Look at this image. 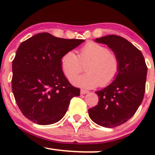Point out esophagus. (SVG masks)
<instances>
[{
	"mask_svg": "<svg viewBox=\"0 0 155 155\" xmlns=\"http://www.w3.org/2000/svg\"><path fill=\"white\" fill-rule=\"evenodd\" d=\"M88 93L87 90H81V95H85V94Z\"/></svg>",
	"mask_w": 155,
	"mask_h": 155,
	"instance_id": "esophagus-1",
	"label": "esophagus"
}]
</instances>
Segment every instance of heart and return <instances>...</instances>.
<instances>
[{
	"label": "heart",
	"mask_w": 155,
	"mask_h": 155,
	"mask_svg": "<svg viewBox=\"0 0 155 155\" xmlns=\"http://www.w3.org/2000/svg\"><path fill=\"white\" fill-rule=\"evenodd\" d=\"M60 63L64 75L68 79L81 72V64H86V74L71 79L74 85L84 89L95 88L100 84L107 86L116 79L120 71L117 55L105 46L95 42L83 46L79 56L74 51H67Z\"/></svg>",
	"instance_id": "obj_1"
}]
</instances>
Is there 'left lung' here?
<instances>
[{
	"label": "left lung",
	"instance_id": "obj_1",
	"mask_svg": "<svg viewBox=\"0 0 155 155\" xmlns=\"http://www.w3.org/2000/svg\"><path fill=\"white\" fill-rule=\"evenodd\" d=\"M95 41L107 45L120 62L116 79L106 87L95 92L98 104L88 110L89 116L95 123L111 128L130 120L141 104L147 67L141 51L127 39L109 35L95 38Z\"/></svg>",
	"mask_w": 155,
	"mask_h": 155
}]
</instances>
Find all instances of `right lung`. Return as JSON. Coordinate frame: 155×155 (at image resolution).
<instances>
[{
  "label": "right lung",
  "mask_w": 155,
  "mask_h": 155,
  "mask_svg": "<svg viewBox=\"0 0 155 155\" xmlns=\"http://www.w3.org/2000/svg\"><path fill=\"white\" fill-rule=\"evenodd\" d=\"M84 41L41 33L19 45L12 62V92L26 118L47 125L64 117L72 97L80 95V89L68 81L60 60Z\"/></svg>",
  "instance_id": "right-lung-1"
}]
</instances>
